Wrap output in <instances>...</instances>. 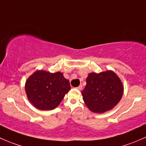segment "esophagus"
Returning <instances> with one entry per match:
<instances>
[{
    "mask_svg": "<svg viewBox=\"0 0 146 146\" xmlns=\"http://www.w3.org/2000/svg\"><path fill=\"white\" fill-rule=\"evenodd\" d=\"M76 88H77L78 90H79V91H81V90L82 89V85L79 86H78V87H76Z\"/></svg>",
    "mask_w": 146,
    "mask_h": 146,
    "instance_id": "1",
    "label": "esophagus"
}]
</instances>
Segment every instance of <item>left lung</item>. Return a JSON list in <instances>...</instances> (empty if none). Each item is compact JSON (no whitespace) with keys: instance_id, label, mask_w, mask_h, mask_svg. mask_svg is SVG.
Instances as JSON below:
<instances>
[{"instance_id":"1","label":"left lung","mask_w":146,"mask_h":146,"mask_svg":"<svg viewBox=\"0 0 146 146\" xmlns=\"http://www.w3.org/2000/svg\"><path fill=\"white\" fill-rule=\"evenodd\" d=\"M123 92L124 88L119 78L113 72L107 71L89 74L82 94L90 110L103 113L117 104Z\"/></svg>"}]
</instances>
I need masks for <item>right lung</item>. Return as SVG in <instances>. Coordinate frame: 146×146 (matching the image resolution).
<instances>
[{"label": "right lung", "mask_w": 146, "mask_h": 146, "mask_svg": "<svg viewBox=\"0 0 146 146\" xmlns=\"http://www.w3.org/2000/svg\"><path fill=\"white\" fill-rule=\"evenodd\" d=\"M70 82L60 72H34L27 81L25 91L31 104L40 110L55 109L70 90Z\"/></svg>", "instance_id": "1"}]
</instances>
